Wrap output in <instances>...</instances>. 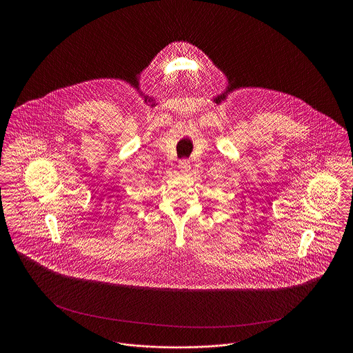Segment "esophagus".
<instances>
[{
	"label": "esophagus",
	"instance_id": "esophagus-1",
	"mask_svg": "<svg viewBox=\"0 0 353 353\" xmlns=\"http://www.w3.org/2000/svg\"><path fill=\"white\" fill-rule=\"evenodd\" d=\"M179 169H180V172H183V173H188L189 172V169H190V161L189 160H181L180 163H179Z\"/></svg>",
	"mask_w": 353,
	"mask_h": 353
}]
</instances>
